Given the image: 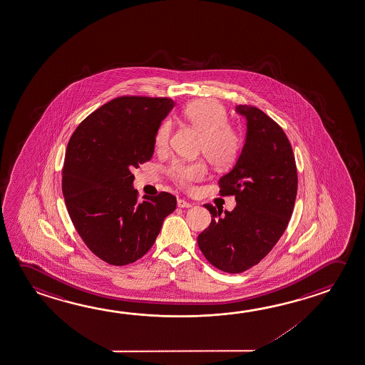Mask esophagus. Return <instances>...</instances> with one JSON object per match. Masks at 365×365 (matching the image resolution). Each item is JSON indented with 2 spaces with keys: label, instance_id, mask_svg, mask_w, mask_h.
I'll return each mask as SVG.
<instances>
[{
  "label": "esophagus",
  "instance_id": "34e87169",
  "mask_svg": "<svg viewBox=\"0 0 365 365\" xmlns=\"http://www.w3.org/2000/svg\"><path fill=\"white\" fill-rule=\"evenodd\" d=\"M177 205H178V207H182V209H190V207H192V203L188 202L185 198H180L177 201Z\"/></svg>",
  "mask_w": 365,
  "mask_h": 365
}]
</instances>
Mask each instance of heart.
I'll list each match as a JSON object with an SVG mask.
<instances>
[{"mask_svg": "<svg viewBox=\"0 0 365 365\" xmlns=\"http://www.w3.org/2000/svg\"><path fill=\"white\" fill-rule=\"evenodd\" d=\"M183 115L202 135V151L214 167L227 168L237 162L242 150L240 133L229 127V117L225 108L214 99H201L185 106ZM172 120H164L155 133L158 149L167 148L172 135ZM207 173L202 162L174 163L170 175L177 183L190 185L203 180Z\"/></svg>", "mask_w": 365, "mask_h": 365, "instance_id": "b5f03b06", "label": "heart"}]
</instances>
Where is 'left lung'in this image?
I'll list each match as a JSON object with an SVG mask.
<instances>
[{
  "label": "left lung",
  "mask_w": 365,
  "mask_h": 365,
  "mask_svg": "<svg viewBox=\"0 0 365 365\" xmlns=\"http://www.w3.org/2000/svg\"><path fill=\"white\" fill-rule=\"evenodd\" d=\"M247 120L245 143L238 160L219 180L222 196L235 195L233 211L216 210L209 227L198 235L203 256L216 269L240 274L257 264L285 232L293 214L298 174L285 132L261 109L237 106Z\"/></svg>",
  "instance_id": "left-lung-1"
}]
</instances>
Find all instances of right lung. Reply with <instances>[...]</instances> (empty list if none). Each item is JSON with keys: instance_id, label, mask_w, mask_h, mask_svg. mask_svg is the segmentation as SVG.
Returning a JSON list of instances; mask_svg holds the SVG:
<instances>
[{"instance_id": "right-lung-1", "label": "right lung", "mask_w": 365, "mask_h": 365, "mask_svg": "<svg viewBox=\"0 0 365 365\" xmlns=\"http://www.w3.org/2000/svg\"><path fill=\"white\" fill-rule=\"evenodd\" d=\"M168 98L120 96L88 115L68 141L62 192L72 224L96 256L114 266L138 261L177 206L168 192L138 201L133 168L154 154Z\"/></svg>"}]
</instances>
